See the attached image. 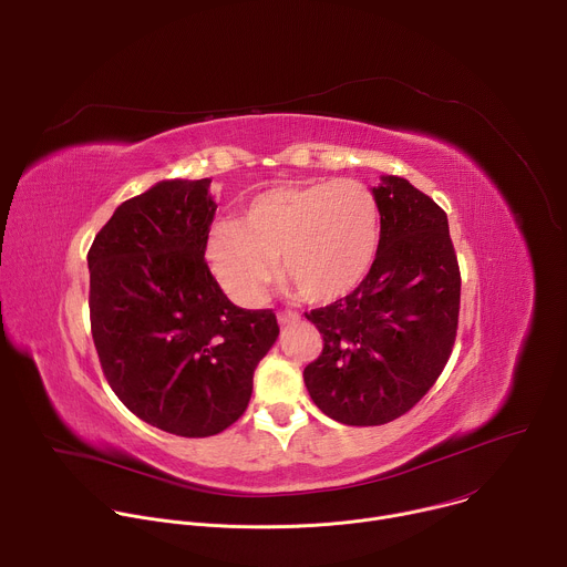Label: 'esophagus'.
<instances>
[{
  "instance_id": "obj_1",
  "label": "esophagus",
  "mask_w": 567,
  "mask_h": 567,
  "mask_svg": "<svg viewBox=\"0 0 567 567\" xmlns=\"http://www.w3.org/2000/svg\"><path fill=\"white\" fill-rule=\"evenodd\" d=\"M276 316H278L280 326H287V322H293V320L298 318V313H296V311H289V309H280Z\"/></svg>"
}]
</instances>
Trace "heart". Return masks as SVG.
Segmentation results:
<instances>
[{"instance_id":"heart-1","label":"heart","mask_w":567,"mask_h":567,"mask_svg":"<svg viewBox=\"0 0 567 567\" xmlns=\"http://www.w3.org/2000/svg\"><path fill=\"white\" fill-rule=\"evenodd\" d=\"M379 249V206L357 179H311L267 188L241 206L239 221H217L206 260L230 298L256 305L280 276L309 302L348 296Z\"/></svg>"}]
</instances>
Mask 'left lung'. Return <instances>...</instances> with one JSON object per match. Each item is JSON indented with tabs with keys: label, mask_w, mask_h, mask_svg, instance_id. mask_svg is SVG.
Segmentation results:
<instances>
[{
	"label": "left lung",
	"mask_w": 567,
	"mask_h": 567,
	"mask_svg": "<svg viewBox=\"0 0 567 567\" xmlns=\"http://www.w3.org/2000/svg\"><path fill=\"white\" fill-rule=\"evenodd\" d=\"M372 195L377 258L346 298L311 309L322 352L302 377L316 406L348 426H379L433 388L455 343L460 267L446 213L411 182L388 175Z\"/></svg>",
	"instance_id": "obj_1"
}]
</instances>
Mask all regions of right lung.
<instances>
[{"label": "right lung", "mask_w": 567, "mask_h": 567, "mask_svg": "<svg viewBox=\"0 0 567 567\" xmlns=\"http://www.w3.org/2000/svg\"><path fill=\"white\" fill-rule=\"evenodd\" d=\"M210 179H171L123 202L94 237L90 320L103 374L143 422L208 437L245 415L278 339L274 309L235 307L204 254Z\"/></svg>", "instance_id": "right-lung-1"}]
</instances>
